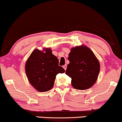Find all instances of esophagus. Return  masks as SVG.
I'll return each instance as SVG.
<instances>
[{
	"mask_svg": "<svg viewBox=\"0 0 122 122\" xmlns=\"http://www.w3.org/2000/svg\"><path fill=\"white\" fill-rule=\"evenodd\" d=\"M63 68H64V69L65 70H66V67H67V66H66V64H65V65H64V66H63Z\"/></svg>",
	"mask_w": 122,
	"mask_h": 122,
	"instance_id": "esophagus-1",
	"label": "esophagus"
}]
</instances>
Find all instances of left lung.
Wrapping results in <instances>:
<instances>
[{
    "instance_id": "1",
    "label": "left lung",
    "mask_w": 122,
    "mask_h": 122,
    "mask_svg": "<svg viewBox=\"0 0 122 122\" xmlns=\"http://www.w3.org/2000/svg\"><path fill=\"white\" fill-rule=\"evenodd\" d=\"M66 74L71 78L73 88L86 90L92 86L97 80L100 71V64L94 53L84 46L71 49L69 54Z\"/></svg>"
}]
</instances>
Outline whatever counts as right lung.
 <instances>
[{
  "instance_id": "right-lung-1",
  "label": "right lung",
  "mask_w": 122,
  "mask_h": 122,
  "mask_svg": "<svg viewBox=\"0 0 122 122\" xmlns=\"http://www.w3.org/2000/svg\"><path fill=\"white\" fill-rule=\"evenodd\" d=\"M25 69L30 83L41 92L51 90L56 75L65 71L59 66L57 57L52 54L50 48L44 49L43 51L35 49L26 61Z\"/></svg>"
}]
</instances>
